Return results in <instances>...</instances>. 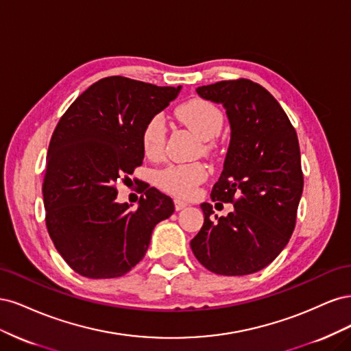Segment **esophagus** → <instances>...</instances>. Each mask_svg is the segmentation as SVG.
I'll use <instances>...</instances> for the list:
<instances>
[{
    "mask_svg": "<svg viewBox=\"0 0 351 351\" xmlns=\"http://www.w3.org/2000/svg\"><path fill=\"white\" fill-rule=\"evenodd\" d=\"M174 206H176V209H177V210H182V209H184V208L187 206V204H186L184 200L176 199V200H174Z\"/></svg>",
    "mask_w": 351,
    "mask_h": 351,
    "instance_id": "obj_1",
    "label": "esophagus"
}]
</instances>
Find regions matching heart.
<instances>
[{"label":"heart","instance_id":"1","mask_svg":"<svg viewBox=\"0 0 351 351\" xmlns=\"http://www.w3.org/2000/svg\"><path fill=\"white\" fill-rule=\"evenodd\" d=\"M178 119L182 120L202 141L212 139L221 130L224 115L209 101L193 98L177 108ZM167 139V124L161 114L152 115L142 129V149L147 158L156 159L162 155ZM208 177L204 164H173L158 173V184L165 192L178 197L195 196L197 186Z\"/></svg>","mask_w":351,"mask_h":351}]
</instances>
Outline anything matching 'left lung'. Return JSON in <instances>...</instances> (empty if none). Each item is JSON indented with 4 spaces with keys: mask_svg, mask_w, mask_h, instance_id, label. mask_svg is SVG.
<instances>
[{
    "mask_svg": "<svg viewBox=\"0 0 351 351\" xmlns=\"http://www.w3.org/2000/svg\"><path fill=\"white\" fill-rule=\"evenodd\" d=\"M224 105L231 142L212 200L234 205L215 219L202 204L205 221L190 241L196 259L219 275L263 269L289 243L303 192L297 133L278 101L249 79L222 80L196 89Z\"/></svg>",
    "mask_w": 351,
    "mask_h": 351,
    "instance_id": "obj_1",
    "label": "left lung"
}]
</instances>
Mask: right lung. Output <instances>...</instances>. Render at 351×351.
I'll use <instances>...</instances> for the list:
<instances>
[{"label":"right lung","mask_w":351,"mask_h":351,"mask_svg":"<svg viewBox=\"0 0 351 351\" xmlns=\"http://www.w3.org/2000/svg\"><path fill=\"white\" fill-rule=\"evenodd\" d=\"M182 88L123 76L98 80L62 114L42 183L49 237L69 267L88 278H117L139 263L169 196L141 186L139 208L117 204V184L143 162L141 134Z\"/></svg>","instance_id":"1"}]
</instances>
